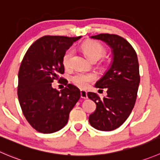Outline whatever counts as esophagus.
Listing matches in <instances>:
<instances>
[{
    "label": "esophagus",
    "mask_w": 160,
    "mask_h": 160,
    "mask_svg": "<svg viewBox=\"0 0 160 160\" xmlns=\"http://www.w3.org/2000/svg\"><path fill=\"white\" fill-rule=\"evenodd\" d=\"M80 97L83 99L88 98V93H87V91L81 90V91H80Z\"/></svg>",
    "instance_id": "esophagus-1"
}]
</instances>
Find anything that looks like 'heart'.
Masks as SVG:
<instances>
[{"label":"heart","mask_w":160,"mask_h":160,"mask_svg":"<svg viewBox=\"0 0 160 160\" xmlns=\"http://www.w3.org/2000/svg\"><path fill=\"white\" fill-rule=\"evenodd\" d=\"M81 49L85 55L91 60L96 61L103 56L105 53L104 46L99 42L94 41H88L82 44ZM74 52L72 48H69L66 51L62 57L63 66L66 69H70L72 67V59ZM97 77L94 73L84 72H77L71 77V82L78 88H86L90 83L94 81Z\"/></svg>","instance_id":"heart-1"}]
</instances>
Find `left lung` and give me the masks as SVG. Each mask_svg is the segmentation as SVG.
<instances>
[{"label": "left lung", "mask_w": 160, "mask_h": 160, "mask_svg": "<svg viewBox=\"0 0 160 160\" xmlns=\"http://www.w3.org/2000/svg\"><path fill=\"white\" fill-rule=\"evenodd\" d=\"M91 37L109 45L113 62L95 84L97 88H106V97L102 99L95 93H88V98L96 104L89 123L99 131H113L126 121L135 104L140 83L138 60L134 48L120 36L100 33Z\"/></svg>", "instance_id": "obj_1"}]
</instances>
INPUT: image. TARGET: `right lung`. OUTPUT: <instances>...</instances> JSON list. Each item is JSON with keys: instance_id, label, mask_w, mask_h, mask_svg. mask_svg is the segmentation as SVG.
<instances>
[{"instance_id": "1", "label": "right lung", "mask_w": 160, "mask_h": 160, "mask_svg": "<svg viewBox=\"0 0 160 160\" xmlns=\"http://www.w3.org/2000/svg\"><path fill=\"white\" fill-rule=\"evenodd\" d=\"M80 38L44 36L23 57L18 71V102L28 123L38 132L52 134L64 128L80 99V90L59 77L65 70L63 55ZM55 79L67 87L60 92L54 89L51 83Z\"/></svg>"}]
</instances>
